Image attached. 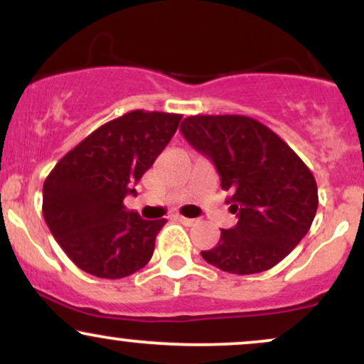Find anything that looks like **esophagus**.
<instances>
[{
    "instance_id": "1",
    "label": "esophagus",
    "mask_w": 364,
    "mask_h": 364,
    "mask_svg": "<svg viewBox=\"0 0 364 364\" xmlns=\"http://www.w3.org/2000/svg\"><path fill=\"white\" fill-rule=\"evenodd\" d=\"M176 219L179 220V223H183L185 225H191L195 223V219H188V217H183V215H178Z\"/></svg>"
}]
</instances>
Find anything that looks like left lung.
Wrapping results in <instances>:
<instances>
[{"instance_id":"left-lung-1","label":"left lung","mask_w":364,"mask_h":364,"mask_svg":"<svg viewBox=\"0 0 364 364\" xmlns=\"http://www.w3.org/2000/svg\"><path fill=\"white\" fill-rule=\"evenodd\" d=\"M191 147L214 162L237 224L220 231L203 260L229 274L272 269L310 231L318 188L298 154L260 121L241 114L190 116L181 124Z\"/></svg>"}]
</instances>
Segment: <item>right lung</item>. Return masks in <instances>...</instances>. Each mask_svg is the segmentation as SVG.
Wrapping results in <instances>:
<instances>
[{"mask_svg":"<svg viewBox=\"0 0 364 364\" xmlns=\"http://www.w3.org/2000/svg\"><path fill=\"white\" fill-rule=\"evenodd\" d=\"M181 114L129 111L99 127L46 178L43 214L78 269L121 279L152 258L166 219L145 220L123 200L176 133Z\"/></svg>","mask_w":364,"mask_h":364,"instance_id":"add662e5","label":"right lung"}]
</instances>
